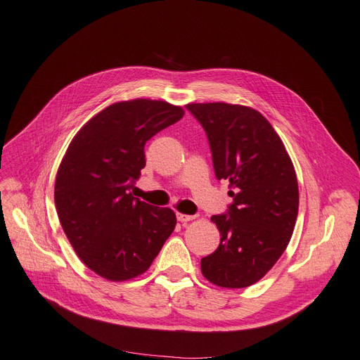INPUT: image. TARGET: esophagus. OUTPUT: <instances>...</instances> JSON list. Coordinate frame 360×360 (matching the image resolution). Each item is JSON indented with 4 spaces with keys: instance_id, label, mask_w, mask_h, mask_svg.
Segmentation results:
<instances>
[{
    "instance_id": "1",
    "label": "esophagus",
    "mask_w": 360,
    "mask_h": 360,
    "mask_svg": "<svg viewBox=\"0 0 360 360\" xmlns=\"http://www.w3.org/2000/svg\"><path fill=\"white\" fill-rule=\"evenodd\" d=\"M176 219H178L179 222L186 224V222L193 221V219H195V216H193V214H185V213H176Z\"/></svg>"
}]
</instances>
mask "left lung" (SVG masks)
<instances>
[{
  "mask_svg": "<svg viewBox=\"0 0 360 360\" xmlns=\"http://www.w3.org/2000/svg\"><path fill=\"white\" fill-rule=\"evenodd\" d=\"M205 128L216 178L229 182L233 202L212 216L221 243L201 259V274L224 288H244L266 275L285 252L299 212V184L272 124L252 107L191 103Z\"/></svg>",
  "mask_w": 360,
  "mask_h": 360,
  "instance_id": "1",
  "label": "left lung"
}]
</instances>
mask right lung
<instances>
[{
    "mask_svg": "<svg viewBox=\"0 0 360 360\" xmlns=\"http://www.w3.org/2000/svg\"><path fill=\"white\" fill-rule=\"evenodd\" d=\"M184 113L159 100L119 101L69 144L56 176V209L75 253L101 278L122 283L143 275L174 232V210L129 190L146 166V143Z\"/></svg>",
    "mask_w": 360,
    "mask_h": 360,
    "instance_id": "right-lung-1",
    "label": "right lung"
}]
</instances>
